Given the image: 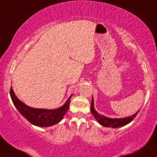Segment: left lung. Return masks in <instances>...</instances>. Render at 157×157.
I'll use <instances>...</instances> for the list:
<instances>
[{"label": "left lung", "mask_w": 157, "mask_h": 157, "mask_svg": "<svg viewBox=\"0 0 157 157\" xmlns=\"http://www.w3.org/2000/svg\"><path fill=\"white\" fill-rule=\"evenodd\" d=\"M90 111L92 114L93 115L95 119L98 121L99 124H101L102 126L106 127V128H120V127L124 126L126 124H128V123L132 122L134 120V118L136 117L138 114V113L139 112L140 110H138V112L136 113V114L132 115L130 117H128L125 118H120V119H112V118H108L106 117L103 116L98 114V112L95 110L94 106H93V99L92 98V101H91V106H90Z\"/></svg>", "instance_id": "8db88e82"}]
</instances>
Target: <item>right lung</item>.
I'll return each mask as SVG.
<instances>
[{"label":"right lung","mask_w":157,"mask_h":157,"mask_svg":"<svg viewBox=\"0 0 157 157\" xmlns=\"http://www.w3.org/2000/svg\"><path fill=\"white\" fill-rule=\"evenodd\" d=\"M10 96L16 108L24 117L31 124L39 127L52 126L60 122L69 109L71 98L69 97L67 102L60 108L49 110L35 109L27 106L17 98L11 87L10 88Z\"/></svg>","instance_id":"obj_1"}]
</instances>
